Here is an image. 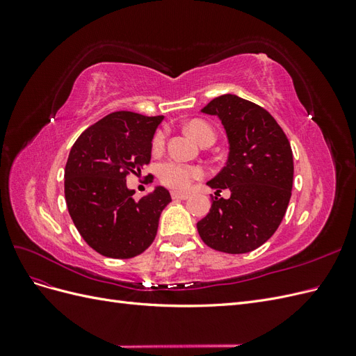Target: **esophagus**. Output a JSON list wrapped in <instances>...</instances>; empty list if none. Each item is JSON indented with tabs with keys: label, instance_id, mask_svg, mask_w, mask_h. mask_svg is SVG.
Returning a JSON list of instances; mask_svg holds the SVG:
<instances>
[{
	"label": "esophagus",
	"instance_id": "obj_1",
	"mask_svg": "<svg viewBox=\"0 0 356 356\" xmlns=\"http://www.w3.org/2000/svg\"><path fill=\"white\" fill-rule=\"evenodd\" d=\"M188 197H190V195H187V193L172 191V199H174V200H187Z\"/></svg>",
	"mask_w": 356,
	"mask_h": 356
}]
</instances>
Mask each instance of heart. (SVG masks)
I'll return each mask as SVG.
<instances>
[{
    "label": "heart",
    "mask_w": 356,
    "mask_h": 356,
    "mask_svg": "<svg viewBox=\"0 0 356 356\" xmlns=\"http://www.w3.org/2000/svg\"><path fill=\"white\" fill-rule=\"evenodd\" d=\"M187 132L196 139L197 143L207 135H213L212 127L202 120H193L187 124ZM165 145V134L157 132L153 139V148L160 149ZM202 177V169L193 165L182 163L178 160H168L159 166V179L161 184L174 190L187 188L193 179Z\"/></svg>",
    "instance_id": "b5f03b06"
}]
</instances>
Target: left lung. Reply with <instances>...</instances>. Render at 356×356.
I'll list each match as a JSON object with an SVG mask.
<instances>
[{"mask_svg":"<svg viewBox=\"0 0 356 356\" xmlns=\"http://www.w3.org/2000/svg\"><path fill=\"white\" fill-rule=\"evenodd\" d=\"M200 113L220 118L229 154L207 182L215 197L197 232L212 250L251 252L272 238L286 212L294 178L289 141L270 113L236 95L218 96ZM224 188L229 200L218 197Z\"/></svg>","mask_w":356,"mask_h":356,"instance_id":"obj_1","label":"left lung"}]
</instances>
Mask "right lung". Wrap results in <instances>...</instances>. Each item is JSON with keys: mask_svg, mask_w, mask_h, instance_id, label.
<instances>
[{"mask_svg": "<svg viewBox=\"0 0 356 356\" xmlns=\"http://www.w3.org/2000/svg\"><path fill=\"white\" fill-rule=\"evenodd\" d=\"M163 115L115 111L79 136L65 166V200L81 238L104 257L132 258L153 243L160 213L172 200L156 186L139 200L126 175H141Z\"/></svg>", "mask_w": 356, "mask_h": 356, "instance_id": "right-lung-1", "label": "right lung"}]
</instances>
